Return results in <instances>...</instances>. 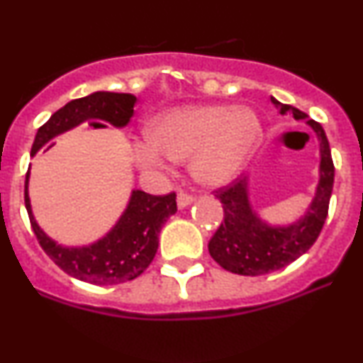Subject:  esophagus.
<instances>
[{"label": "esophagus", "mask_w": 363, "mask_h": 363, "mask_svg": "<svg viewBox=\"0 0 363 363\" xmlns=\"http://www.w3.org/2000/svg\"><path fill=\"white\" fill-rule=\"evenodd\" d=\"M193 201H194V198L191 194H187V193H179L177 194V206L181 208V210H182V208L189 206Z\"/></svg>", "instance_id": "obj_1"}]
</instances>
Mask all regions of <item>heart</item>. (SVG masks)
<instances>
[{"instance_id":"obj_1","label":"heart","mask_w":363,"mask_h":363,"mask_svg":"<svg viewBox=\"0 0 363 363\" xmlns=\"http://www.w3.org/2000/svg\"><path fill=\"white\" fill-rule=\"evenodd\" d=\"M147 141L131 145L143 170L191 157V172L205 186H223L242 172L261 138L257 116L244 106L189 104L162 111L147 126Z\"/></svg>"}]
</instances>
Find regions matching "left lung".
<instances>
[{
    "label": "left lung",
    "mask_w": 363,
    "mask_h": 363,
    "mask_svg": "<svg viewBox=\"0 0 363 363\" xmlns=\"http://www.w3.org/2000/svg\"><path fill=\"white\" fill-rule=\"evenodd\" d=\"M281 116L307 119L306 112L272 97ZM319 140V182L306 215L286 227L262 222L249 203V179L239 177L230 186L220 187L215 196L223 205V222L208 244L210 256L227 272L244 277H259L285 268L306 254L318 240L326 222L329 199L335 182V165L323 126L309 119Z\"/></svg>",
    "instance_id": "1"
}]
</instances>
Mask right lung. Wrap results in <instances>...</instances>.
Wrapping results in <instances>:
<instances>
[{
	"label": "right lung",
	"instance_id": "1",
	"mask_svg": "<svg viewBox=\"0 0 363 363\" xmlns=\"http://www.w3.org/2000/svg\"><path fill=\"white\" fill-rule=\"evenodd\" d=\"M136 102L138 99L133 94L116 91H94L86 97L74 99L39 128L30 155L34 157L54 136L85 121L97 128H106L104 123L124 128L133 118ZM28 177L30 170L25 176V208L40 247L62 272L91 285H119L138 278L155 257L162 227L177 211L176 193L153 196L135 189L124 213L102 239L82 247H66L37 225L28 198Z\"/></svg>",
	"mask_w": 363,
	"mask_h": 363
}]
</instances>
